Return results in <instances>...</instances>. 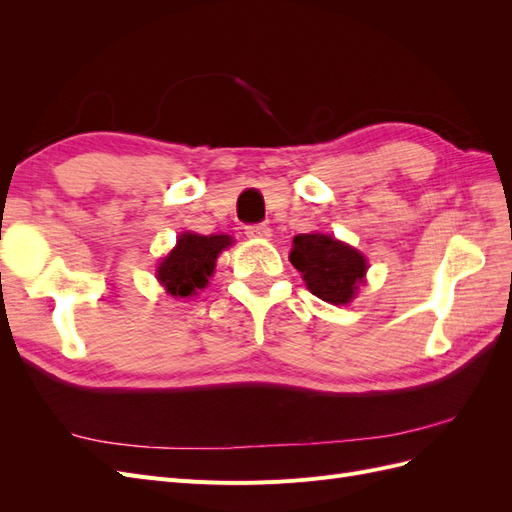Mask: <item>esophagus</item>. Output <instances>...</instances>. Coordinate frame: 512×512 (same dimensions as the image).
Listing matches in <instances>:
<instances>
[{
  "instance_id": "34e87169",
  "label": "esophagus",
  "mask_w": 512,
  "mask_h": 512,
  "mask_svg": "<svg viewBox=\"0 0 512 512\" xmlns=\"http://www.w3.org/2000/svg\"><path fill=\"white\" fill-rule=\"evenodd\" d=\"M245 235L250 239H269L271 228L267 224H250L245 226Z\"/></svg>"
}]
</instances>
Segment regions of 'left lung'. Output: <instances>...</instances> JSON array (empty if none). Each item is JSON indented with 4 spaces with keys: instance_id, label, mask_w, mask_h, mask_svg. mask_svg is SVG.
<instances>
[{
    "instance_id": "8db88e82",
    "label": "left lung",
    "mask_w": 512,
    "mask_h": 512,
    "mask_svg": "<svg viewBox=\"0 0 512 512\" xmlns=\"http://www.w3.org/2000/svg\"><path fill=\"white\" fill-rule=\"evenodd\" d=\"M290 262L303 273L309 292L333 305L348 303L367 271L363 254L320 232L294 237Z\"/></svg>"
}]
</instances>
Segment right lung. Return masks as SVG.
<instances>
[{
	"label": "right lung",
	"mask_w": 512,
	"mask_h": 512,
	"mask_svg": "<svg viewBox=\"0 0 512 512\" xmlns=\"http://www.w3.org/2000/svg\"><path fill=\"white\" fill-rule=\"evenodd\" d=\"M232 243L226 235H194L185 232L177 239V247L158 267V280L173 297H192L205 288L215 267V258Z\"/></svg>",
	"instance_id": "1"
}]
</instances>
